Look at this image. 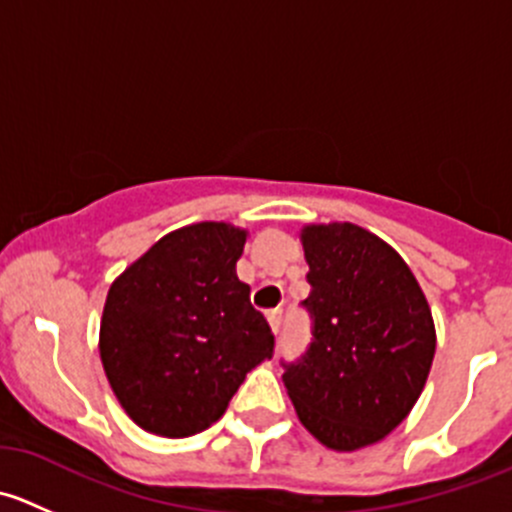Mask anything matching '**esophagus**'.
<instances>
[{
  "label": "esophagus",
  "mask_w": 512,
  "mask_h": 512,
  "mask_svg": "<svg viewBox=\"0 0 512 512\" xmlns=\"http://www.w3.org/2000/svg\"><path fill=\"white\" fill-rule=\"evenodd\" d=\"M267 322H270V327H272V332H280L282 329V309H270V312H267Z\"/></svg>",
  "instance_id": "esophagus-1"
}]
</instances>
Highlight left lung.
<instances>
[{
    "instance_id": "obj_1",
    "label": "left lung",
    "mask_w": 512,
    "mask_h": 512,
    "mask_svg": "<svg viewBox=\"0 0 512 512\" xmlns=\"http://www.w3.org/2000/svg\"><path fill=\"white\" fill-rule=\"evenodd\" d=\"M312 344L282 381L302 426L332 451L389 436L426 386L431 307L399 252L352 223L302 230Z\"/></svg>"
}]
</instances>
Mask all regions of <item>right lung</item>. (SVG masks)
<instances>
[{"instance_id": "1", "label": "right lung", "mask_w": 512, "mask_h": 512, "mask_svg": "<svg viewBox=\"0 0 512 512\" xmlns=\"http://www.w3.org/2000/svg\"><path fill=\"white\" fill-rule=\"evenodd\" d=\"M247 230L195 223L160 237L116 277L98 352L118 404L148 433L185 438L225 414L275 337L235 265Z\"/></svg>"}]
</instances>
